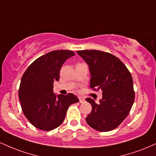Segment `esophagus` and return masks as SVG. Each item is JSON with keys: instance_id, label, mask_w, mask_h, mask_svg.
<instances>
[{"instance_id": "obj_1", "label": "esophagus", "mask_w": 156, "mask_h": 156, "mask_svg": "<svg viewBox=\"0 0 156 156\" xmlns=\"http://www.w3.org/2000/svg\"><path fill=\"white\" fill-rule=\"evenodd\" d=\"M78 99H79L80 103H83L84 102H85V99L82 97H78Z\"/></svg>"}]
</instances>
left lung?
Instances as JSON below:
<instances>
[{"label": "left lung", "mask_w": 156, "mask_h": 156, "mask_svg": "<svg viewBox=\"0 0 156 156\" xmlns=\"http://www.w3.org/2000/svg\"><path fill=\"white\" fill-rule=\"evenodd\" d=\"M77 53L89 67L91 89L102 91L99 103L86 99L92 107L86 123L99 132L113 130L127 117L134 103L132 75L119 58L108 52L82 50Z\"/></svg>", "instance_id": "left-lung-1"}]
</instances>
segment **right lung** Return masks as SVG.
I'll use <instances>...</instances> for the list:
<instances>
[{
	"mask_svg": "<svg viewBox=\"0 0 156 156\" xmlns=\"http://www.w3.org/2000/svg\"><path fill=\"white\" fill-rule=\"evenodd\" d=\"M69 50L52 51L35 59L22 77L19 99L28 121L36 128L51 131L65 120L70 105L79 102L72 93L56 95L53 83L59 80L60 69L75 55Z\"/></svg>",
	"mask_w": 156,
	"mask_h": 156,
	"instance_id": "right-lung-1",
	"label": "right lung"
}]
</instances>
